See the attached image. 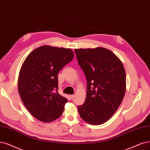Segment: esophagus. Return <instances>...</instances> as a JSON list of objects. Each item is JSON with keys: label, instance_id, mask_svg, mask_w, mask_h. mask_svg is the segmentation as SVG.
<instances>
[{"label": "esophagus", "instance_id": "34e87169", "mask_svg": "<svg viewBox=\"0 0 150 150\" xmlns=\"http://www.w3.org/2000/svg\"><path fill=\"white\" fill-rule=\"evenodd\" d=\"M75 98V95H70V98L71 99H73Z\"/></svg>", "mask_w": 150, "mask_h": 150}]
</instances>
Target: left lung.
Masks as SVG:
<instances>
[{
    "mask_svg": "<svg viewBox=\"0 0 150 150\" xmlns=\"http://www.w3.org/2000/svg\"><path fill=\"white\" fill-rule=\"evenodd\" d=\"M75 52L87 81L84 104L78 106L81 118L91 125L106 122L119 107L126 89V75L119 59L103 47L77 49Z\"/></svg>",
    "mask_w": 150,
    "mask_h": 150,
    "instance_id": "8db88e82",
    "label": "left lung"
}]
</instances>
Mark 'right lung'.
Here are the masks:
<instances>
[{
  "label": "right lung",
  "instance_id": "right-lung-1",
  "mask_svg": "<svg viewBox=\"0 0 150 150\" xmlns=\"http://www.w3.org/2000/svg\"><path fill=\"white\" fill-rule=\"evenodd\" d=\"M70 49L42 46L22 65L18 81L22 101L33 117L51 122L60 117L67 99L58 93V73L74 59Z\"/></svg>",
  "mask_w": 150,
  "mask_h": 150
}]
</instances>
